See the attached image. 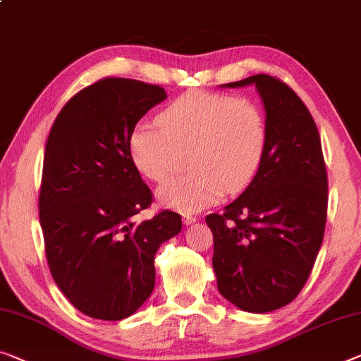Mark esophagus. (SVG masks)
I'll return each instance as SVG.
<instances>
[{
    "label": "esophagus",
    "mask_w": 361,
    "mask_h": 361,
    "mask_svg": "<svg viewBox=\"0 0 361 361\" xmlns=\"http://www.w3.org/2000/svg\"><path fill=\"white\" fill-rule=\"evenodd\" d=\"M182 219H184V223L188 226V224H193V223H195V221H197V218H195V216H193V214H184V216H182Z\"/></svg>",
    "instance_id": "34e87169"
}]
</instances>
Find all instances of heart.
Here are the masks:
<instances>
[{"label": "heart", "mask_w": 361, "mask_h": 361, "mask_svg": "<svg viewBox=\"0 0 361 361\" xmlns=\"http://www.w3.org/2000/svg\"><path fill=\"white\" fill-rule=\"evenodd\" d=\"M266 143L268 121L257 102L190 90L159 113L158 126H137L127 138V152L138 173L157 184L168 180L177 154L187 152L190 173L164 184L158 198L179 212H198L223 193H237L250 184Z\"/></svg>", "instance_id": "heart-1"}]
</instances>
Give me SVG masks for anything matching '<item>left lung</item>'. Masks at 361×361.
<instances>
[{"mask_svg": "<svg viewBox=\"0 0 361 361\" xmlns=\"http://www.w3.org/2000/svg\"><path fill=\"white\" fill-rule=\"evenodd\" d=\"M252 84L268 121L262 166L240 197L204 221L221 295L243 312L268 313L290 303L312 273L328 216V173L318 127L300 97L268 74L226 87Z\"/></svg>", "mask_w": 361, "mask_h": 361, "instance_id": "obj_1", "label": "left lung"}]
</instances>
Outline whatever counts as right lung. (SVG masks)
<instances>
[{
	"label": "right lung",
	"mask_w": 361,
	"mask_h": 361,
	"mask_svg": "<svg viewBox=\"0 0 361 361\" xmlns=\"http://www.w3.org/2000/svg\"><path fill=\"white\" fill-rule=\"evenodd\" d=\"M166 97L159 85L104 77L64 104L48 135L38 195L47 262L61 292L90 318L135 313L153 292L159 245L182 229L171 209L134 221L153 193L127 138Z\"/></svg>",
	"instance_id": "1"
}]
</instances>
